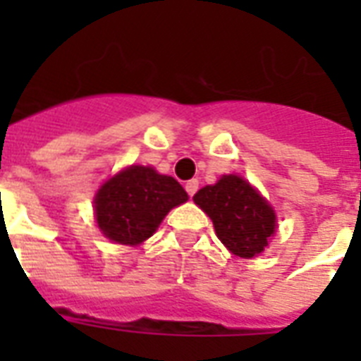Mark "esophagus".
<instances>
[{"label":"esophagus","mask_w":361,"mask_h":361,"mask_svg":"<svg viewBox=\"0 0 361 361\" xmlns=\"http://www.w3.org/2000/svg\"><path fill=\"white\" fill-rule=\"evenodd\" d=\"M185 191H187V195H189V197H192V195H195V192L198 191V181L197 180H189L185 183Z\"/></svg>","instance_id":"34e87169"}]
</instances>
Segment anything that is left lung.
Returning <instances> with one entry per match:
<instances>
[{
	"mask_svg": "<svg viewBox=\"0 0 361 361\" xmlns=\"http://www.w3.org/2000/svg\"><path fill=\"white\" fill-rule=\"evenodd\" d=\"M214 221L215 234L238 257L252 258L264 251L275 232L271 206L240 176H223L192 197Z\"/></svg>",
	"mask_w": 361,
	"mask_h": 361,
	"instance_id": "left-lung-1",
	"label": "left lung"
}]
</instances>
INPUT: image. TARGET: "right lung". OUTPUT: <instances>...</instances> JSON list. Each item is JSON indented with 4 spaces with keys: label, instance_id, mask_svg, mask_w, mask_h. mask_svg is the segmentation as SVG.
I'll list each match as a JSON object with an SVG mask.
<instances>
[{
    "label": "right lung",
    "instance_id": "obj_1",
    "mask_svg": "<svg viewBox=\"0 0 361 361\" xmlns=\"http://www.w3.org/2000/svg\"><path fill=\"white\" fill-rule=\"evenodd\" d=\"M187 200L185 189L152 166H129L95 195V217L104 236L138 245L157 231L164 215Z\"/></svg>",
    "mask_w": 361,
    "mask_h": 361
}]
</instances>
